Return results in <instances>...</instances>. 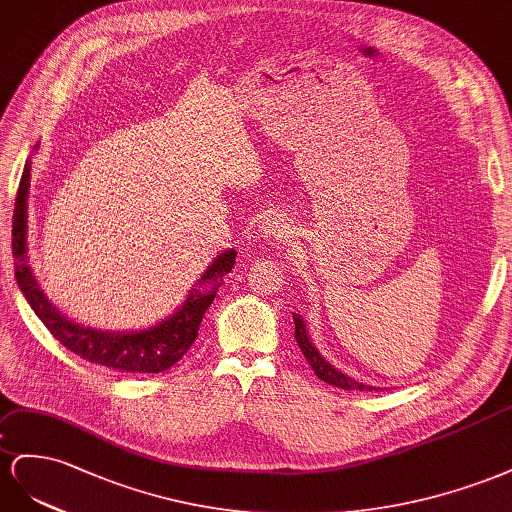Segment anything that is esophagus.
<instances>
[{
    "label": "esophagus",
    "mask_w": 512,
    "mask_h": 512,
    "mask_svg": "<svg viewBox=\"0 0 512 512\" xmlns=\"http://www.w3.org/2000/svg\"><path fill=\"white\" fill-rule=\"evenodd\" d=\"M259 233L264 238H272V240H287L291 236V227L287 225V221L283 216L274 214L264 218V221L259 223Z\"/></svg>",
    "instance_id": "34e87169"
}]
</instances>
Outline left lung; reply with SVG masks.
I'll return each mask as SVG.
<instances>
[{
    "mask_svg": "<svg viewBox=\"0 0 512 512\" xmlns=\"http://www.w3.org/2000/svg\"><path fill=\"white\" fill-rule=\"evenodd\" d=\"M294 321H296V341H298V347L302 349L306 362L311 364V369L315 371V375L321 379V382L332 384V386L343 388V390H377L375 386L362 384V382H358V379L345 375L339 369H334L332 364L319 354V349L313 345V341L309 337V330H306V321L300 315H296V313H294Z\"/></svg>",
    "mask_w": 512,
    "mask_h": 512,
    "instance_id": "obj_1",
    "label": "left lung"
}]
</instances>
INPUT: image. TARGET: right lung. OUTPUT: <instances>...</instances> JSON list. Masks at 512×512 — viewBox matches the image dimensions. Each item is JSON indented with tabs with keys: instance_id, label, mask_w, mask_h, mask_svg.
Here are the masks:
<instances>
[{
	"instance_id": "obj_1",
	"label": "right lung",
	"mask_w": 512,
	"mask_h": 512,
	"mask_svg": "<svg viewBox=\"0 0 512 512\" xmlns=\"http://www.w3.org/2000/svg\"><path fill=\"white\" fill-rule=\"evenodd\" d=\"M38 150V148H36ZM29 182H32V158L25 163L23 178L19 184L17 203L12 216V255L14 276L27 304L53 337L72 354L96 362L100 367L120 373H163L180 362L197 339L199 324L212 304L223 276L236 264V251L218 253L212 264L201 274L197 285L188 291L186 300L169 317L156 321L150 328L141 330H102L79 324L68 319L49 300L45 289L40 287L36 274L29 266L27 257V199Z\"/></svg>"
}]
</instances>
